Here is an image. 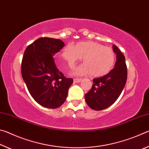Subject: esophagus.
Returning <instances> with one entry per match:
<instances>
[{"mask_svg": "<svg viewBox=\"0 0 149 149\" xmlns=\"http://www.w3.org/2000/svg\"><path fill=\"white\" fill-rule=\"evenodd\" d=\"M81 81V79H74V82L77 84V83H79Z\"/></svg>", "mask_w": 149, "mask_h": 149, "instance_id": "esophagus-1", "label": "esophagus"}]
</instances>
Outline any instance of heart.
Returning <instances> with one entry per match:
<instances>
[{
    "mask_svg": "<svg viewBox=\"0 0 149 149\" xmlns=\"http://www.w3.org/2000/svg\"><path fill=\"white\" fill-rule=\"evenodd\" d=\"M82 57L84 64L75 68L73 71L75 75H84L91 72L93 76H102L113 69L116 58L111 48L94 41L80 42L75 46L70 43L62 52V58L71 68Z\"/></svg>",
    "mask_w": 149,
    "mask_h": 149,
    "instance_id": "heart-1",
    "label": "heart"
}]
</instances>
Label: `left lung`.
Instances as JSON below:
<instances>
[{"label": "left lung", "instance_id": "8db88e82", "mask_svg": "<svg viewBox=\"0 0 149 149\" xmlns=\"http://www.w3.org/2000/svg\"><path fill=\"white\" fill-rule=\"evenodd\" d=\"M116 62L114 68L102 77L93 79V87L85 95L87 105L95 110H102L114 104L124 88L127 80L125 57L116 46H112Z\"/></svg>", "mask_w": 149, "mask_h": 149}]
</instances>
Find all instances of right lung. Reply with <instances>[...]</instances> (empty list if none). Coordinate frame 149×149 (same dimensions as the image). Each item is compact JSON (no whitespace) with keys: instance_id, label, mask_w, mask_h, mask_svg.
<instances>
[{"instance_id":"right-lung-1","label":"right lung","mask_w":149,"mask_h":149,"mask_svg":"<svg viewBox=\"0 0 149 149\" xmlns=\"http://www.w3.org/2000/svg\"><path fill=\"white\" fill-rule=\"evenodd\" d=\"M65 46L60 39L41 37L29 45L22 62V75L30 95L38 104L57 108L64 104L72 78L64 77L52 56Z\"/></svg>"}]
</instances>
